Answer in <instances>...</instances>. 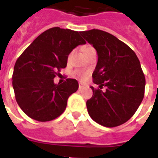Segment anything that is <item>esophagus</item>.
Listing matches in <instances>:
<instances>
[{"label": "esophagus", "instance_id": "1", "mask_svg": "<svg viewBox=\"0 0 158 158\" xmlns=\"http://www.w3.org/2000/svg\"><path fill=\"white\" fill-rule=\"evenodd\" d=\"M84 88V84H80V83H79V89H83Z\"/></svg>", "mask_w": 158, "mask_h": 158}]
</instances>
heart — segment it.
Segmentation results:
<instances>
[{
	"label": "heart",
	"instance_id": "heart-1",
	"mask_svg": "<svg viewBox=\"0 0 158 158\" xmlns=\"http://www.w3.org/2000/svg\"><path fill=\"white\" fill-rule=\"evenodd\" d=\"M89 48H90V47H86V48H84L83 50H84V51L88 50V49H89ZM85 77H86V75H85V74H82V75H81L82 79H84Z\"/></svg>",
	"mask_w": 158,
	"mask_h": 158
}]
</instances>
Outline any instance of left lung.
Here are the masks:
<instances>
[{
    "instance_id": "obj_1",
    "label": "left lung",
    "mask_w": 158,
    "mask_h": 158,
    "mask_svg": "<svg viewBox=\"0 0 158 158\" xmlns=\"http://www.w3.org/2000/svg\"><path fill=\"white\" fill-rule=\"evenodd\" d=\"M98 53L93 73L94 84L86 102L90 117L99 125L115 127L132 117L144 96L145 77L139 60L131 48L115 36L99 29L80 32Z\"/></svg>"
}]
</instances>
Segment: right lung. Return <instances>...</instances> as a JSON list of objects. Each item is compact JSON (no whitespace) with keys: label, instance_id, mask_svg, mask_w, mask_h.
I'll list each match as a JSON object with an SVG mask.
<instances>
[{"label":"right lung","instance_id":"add662e5","mask_svg":"<svg viewBox=\"0 0 158 158\" xmlns=\"http://www.w3.org/2000/svg\"><path fill=\"white\" fill-rule=\"evenodd\" d=\"M85 43L79 32L55 27L41 33L17 59L12 85L17 103L28 116L44 122L64 112L79 84L67 79L56 84L54 78L66 67L73 49Z\"/></svg>","mask_w":158,"mask_h":158}]
</instances>
